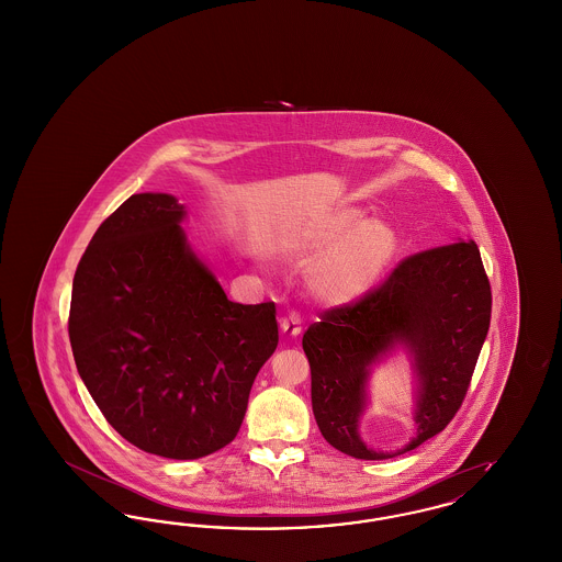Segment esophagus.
Returning a JSON list of instances; mask_svg holds the SVG:
<instances>
[{
    "mask_svg": "<svg viewBox=\"0 0 562 562\" xmlns=\"http://www.w3.org/2000/svg\"><path fill=\"white\" fill-rule=\"evenodd\" d=\"M280 330L286 335V337H296L301 333V316L296 312L286 314L282 321H280Z\"/></svg>",
    "mask_w": 562,
    "mask_h": 562,
    "instance_id": "obj_1",
    "label": "esophagus"
}]
</instances>
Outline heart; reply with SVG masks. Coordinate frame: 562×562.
Segmentation results:
<instances>
[{
    "label": "heart",
    "mask_w": 562,
    "mask_h": 562,
    "mask_svg": "<svg viewBox=\"0 0 562 562\" xmlns=\"http://www.w3.org/2000/svg\"><path fill=\"white\" fill-rule=\"evenodd\" d=\"M396 248V234L387 223L360 221L353 211L335 214L305 244L307 261L327 252L312 269L310 284L326 303H351L381 280Z\"/></svg>",
    "instance_id": "1"
}]
</instances>
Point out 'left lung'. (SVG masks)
<instances>
[{"instance_id":"8db88e82","label":"left lung","mask_w":562,"mask_h":562,"mask_svg":"<svg viewBox=\"0 0 562 562\" xmlns=\"http://www.w3.org/2000/svg\"><path fill=\"white\" fill-rule=\"evenodd\" d=\"M491 284L472 240L404 257L360 299L322 312L303 333L312 371V408L322 436L356 459H387L357 436L368 367L394 340L416 353L418 436L398 454L451 424L468 394L491 324Z\"/></svg>"}]
</instances>
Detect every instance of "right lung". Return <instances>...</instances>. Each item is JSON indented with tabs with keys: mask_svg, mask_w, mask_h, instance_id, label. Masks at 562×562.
I'll use <instances>...</instances> for the list:
<instances>
[{
	"mask_svg": "<svg viewBox=\"0 0 562 562\" xmlns=\"http://www.w3.org/2000/svg\"><path fill=\"white\" fill-rule=\"evenodd\" d=\"M183 214L168 193L131 195L81 255L69 310L92 401L136 449L168 459H198L236 438L278 346L273 301H229L189 250Z\"/></svg>",
	"mask_w": 562,
	"mask_h": 562,
	"instance_id": "right-lung-1",
	"label": "right lung"
}]
</instances>
